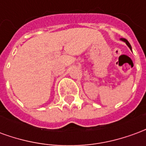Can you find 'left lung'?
<instances>
[{
    "instance_id": "obj_1",
    "label": "left lung",
    "mask_w": 146,
    "mask_h": 146,
    "mask_svg": "<svg viewBox=\"0 0 146 146\" xmlns=\"http://www.w3.org/2000/svg\"><path fill=\"white\" fill-rule=\"evenodd\" d=\"M120 40H122V41L124 42V43H125L126 44H127V46H128V48H130V49H131V51H132L131 46V44H130V43H129V42L127 41V40L126 39H124V38H120Z\"/></svg>"
}]
</instances>
